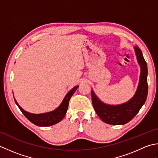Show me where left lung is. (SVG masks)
I'll return each instance as SVG.
<instances>
[{"label": "left lung", "instance_id": "obj_1", "mask_svg": "<svg viewBox=\"0 0 158 158\" xmlns=\"http://www.w3.org/2000/svg\"><path fill=\"white\" fill-rule=\"evenodd\" d=\"M137 60L140 67L139 83L134 95L128 102L118 105L104 104L91 91L93 108L98 117L106 123L123 125L128 123L137 114L146 102L148 93L147 65L142 51L138 46L134 47Z\"/></svg>", "mask_w": 158, "mask_h": 158}]
</instances>
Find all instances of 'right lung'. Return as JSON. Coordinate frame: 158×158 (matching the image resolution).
Listing matches in <instances>:
<instances>
[{
  "label": "right lung",
  "mask_w": 158,
  "mask_h": 158,
  "mask_svg": "<svg viewBox=\"0 0 158 158\" xmlns=\"http://www.w3.org/2000/svg\"><path fill=\"white\" fill-rule=\"evenodd\" d=\"M79 86H76L72 89L67 93L65 97L64 98L63 102L59 105V107L56 108L51 112H46L42 114H32L30 112L25 111L24 109H22L20 105L18 104L17 101L15 99V104H17L18 108L22 112L26 117L29 120L31 123L41 127H48L50 125H53L57 123H59L63 119L66 114V112L68 108L69 102L70 98H72L73 93L76 91V90L78 88Z\"/></svg>",
  "instance_id": "obj_1"
}]
</instances>
